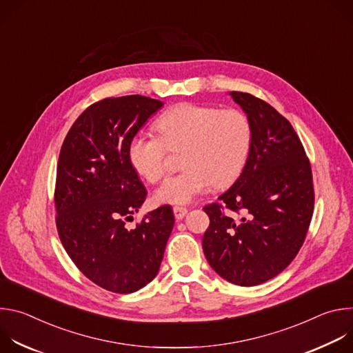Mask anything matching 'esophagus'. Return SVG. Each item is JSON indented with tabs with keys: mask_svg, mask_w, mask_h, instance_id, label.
I'll return each instance as SVG.
<instances>
[{
	"mask_svg": "<svg viewBox=\"0 0 353 353\" xmlns=\"http://www.w3.org/2000/svg\"><path fill=\"white\" fill-rule=\"evenodd\" d=\"M187 211H188V210H187L185 207H174V208H173V212H174V216H176L177 221L183 219V218L185 216Z\"/></svg>",
	"mask_w": 353,
	"mask_h": 353,
	"instance_id": "obj_1",
	"label": "esophagus"
}]
</instances>
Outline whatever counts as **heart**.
Returning <instances> with one entry per match:
<instances>
[{
	"label": "heart",
	"mask_w": 353,
	"mask_h": 353,
	"mask_svg": "<svg viewBox=\"0 0 353 353\" xmlns=\"http://www.w3.org/2000/svg\"><path fill=\"white\" fill-rule=\"evenodd\" d=\"M157 128L159 135L138 132L130 139L128 159L141 177L158 183L168 172L169 150H183L184 170L157 191L162 204H187L212 184L232 183L241 173L253 143L251 123L237 109L180 103L158 119Z\"/></svg>",
	"instance_id": "obj_1"
}]
</instances>
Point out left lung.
<instances>
[{"label": "left lung", "instance_id": "obj_1", "mask_svg": "<svg viewBox=\"0 0 353 353\" xmlns=\"http://www.w3.org/2000/svg\"><path fill=\"white\" fill-rule=\"evenodd\" d=\"M230 96L251 123L253 143L221 203L204 207L210 228L203 248L223 279L254 286L281 274L303 245L314 210L313 174L303 143L282 114L250 93Z\"/></svg>", "mask_w": 353, "mask_h": 353}]
</instances>
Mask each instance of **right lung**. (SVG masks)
<instances>
[{
  "label": "right lung",
  "mask_w": 353,
  "mask_h": 353,
  "mask_svg": "<svg viewBox=\"0 0 353 353\" xmlns=\"http://www.w3.org/2000/svg\"><path fill=\"white\" fill-rule=\"evenodd\" d=\"M162 106L141 94L99 100L75 120L60 150V240L88 279L114 293L137 292L157 276L174 225L172 207L163 205L125 226L148 194L130 163L128 143Z\"/></svg>",
  "instance_id": "obj_1"
}]
</instances>
